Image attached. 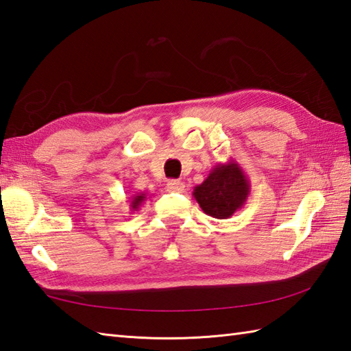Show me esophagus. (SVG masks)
<instances>
[{"mask_svg": "<svg viewBox=\"0 0 351 351\" xmlns=\"http://www.w3.org/2000/svg\"><path fill=\"white\" fill-rule=\"evenodd\" d=\"M167 190L175 191V193H181L185 190V184L182 181H178V180H170L167 182Z\"/></svg>", "mask_w": 351, "mask_h": 351, "instance_id": "esophagus-1", "label": "esophagus"}]
</instances>
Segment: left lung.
I'll return each mask as SVG.
<instances>
[{
  "label": "left lung",
  "instance_id": "8db88e82",
  "mask_svg": "<svg viewBox=\"0 0 351 351\" xmlns=\"http://www.w3.org/2000/svg\"><path fill=\"white\" fill-rule=\"evenodd\" d=\"M249 195V178L232 158L225 164H217L206 180L193 190V197L202 211L219 220L232 217L244 206Z\"/></svg>",
  "mask_w": 351,
  "mask_h": 351
}]
</instances>
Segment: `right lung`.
Here are the masks:
<instances>
[{
	"label": "right lung",
	"mask_w": 351,
	"mask_h": 351,
	"mask_svg": "<svg viewBox=\"0 0 351 351\" xmlns=\"http://www.w3.org/2000/svg\"><path fill=\"white\" fill-rule=\"evenodd\" d=\"M147 199L146 193H137V195H134L131 197V204H130V211H138V208L145 204V200Z\"/></svg>",
	"instance_id": "1"
}]
</instances>
